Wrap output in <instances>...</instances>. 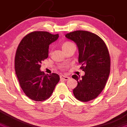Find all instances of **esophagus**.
<instances>
[{
    "label": "esophagus",
    "instance_id": "obj_1",
    "mask_svg": "<svg viewBox=\"0 0 127 127\" xmlns=\"http://www.w3.org/2000/svg\"><path fill=\"white\" fill-rule=\"evenodd\" d=\"M69 77H67L66 75H60V79L62 80L67 81L69 79Z\"/></svg>",
    "mask_w": 127,
    "mask_h": 127
}]
</instances>
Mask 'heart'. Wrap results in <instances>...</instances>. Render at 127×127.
<instances>
[{"mask_svg":"<svg viewBox=\"0 0 127 127\" xmlns=\"http://www.w3.org/2000/svg\"><path fill=\"white\" fill-rule=\"evenodd\" d=\"M73 45H74V44L72 43V42H69V41H67V42H64L63 44V46H62L63 50H65V49H67L68 47L73 46Z\"/></svg>","mask_w":127,"mask_h":127,"instance_id":"1","label":"heart"}]
</instances>
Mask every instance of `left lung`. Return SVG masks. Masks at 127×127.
Here are the masks:
<instances>
[{"label": "left lung", "mask_w": 127, "mask_h": 127, "mask_svg": "<svg viewBox=\"0 0 127 127\" xmlns=\"http://www.w3.org/2000/svg\"><path fill=\"white\" fill-rule=\"evenodd\" d=\"M79 50L78 63L85 72L80 77L72 76L78 85L73 90L76 98L86 102L97 98L106 85L110 73L111 60L108 49L100 37L90 32L77 30L66 34Z\"/></svg>", "instance_id": "8db88e82"}]
</instances>
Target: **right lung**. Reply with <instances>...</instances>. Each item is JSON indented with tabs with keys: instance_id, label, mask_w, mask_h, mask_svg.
I'll return each mask as SVG.
<instances>
[{
	"instance_id": "obj_1",
	"label": "right lung",
	"mask_w": 127,
	"mask_h": 127,
	"mask_svg": "<svg viewBox=\"0 0 127 127\" xmlns=\"http://www.w3.org/2000/svg\"><path fill=\"white\" fill-rule=\"evenodd\" d=\"M58 34L34 31L21 40L16 52L14 69L21 88L33 100L49 98L60 81L57 74L46 75L40 70L41 62L47 59L49 45L58 38Z\"/></svg>"
}]
</instances>
